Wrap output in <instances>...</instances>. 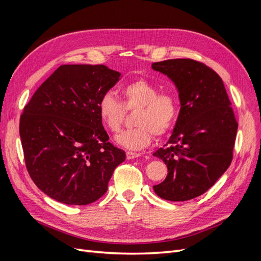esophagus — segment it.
Segmentation results:
<instances>
[{
	"instance_id": "34e87169",
	"label": "esophagus",
	"mask_w": 261,
	"mask_h": 261,
	"mask_svg": "<svg viewBox=\"0 0 261 261\" xmlns=\"http://www.w3.org/2000/svg\"><path fill=\"white\" fill-rule=\"evenodd\" d=\"M141 154L140 153H137V152H132V151H127L126 152V158H127L128 160L130 159H135V158H138L140 156Z\"/></svg>"
}]
</instances>
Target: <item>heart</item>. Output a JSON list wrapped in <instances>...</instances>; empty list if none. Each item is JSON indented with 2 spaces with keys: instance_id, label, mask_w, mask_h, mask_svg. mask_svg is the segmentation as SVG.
<instances>
[{
  "instance_id": "1",
  "label": "heart",
  "mask_w": 261,
  "mask_h": 261,
  "mask_svg": "<svg viewBox=\"0 0 261 261\" xmlns=\"http://www.w3.org/2000/svg\"><path fill=\"white\" fill-rule=\"evenodd\" d=\"M153 84L139 80L125 85L121 89L122 102L111 92H106L98 102V112L102 123L112 133L120 132L125 116V109L135 110V128L125 130L115 137L116 143L129 150L147 147L156 136L168 133L177 114L176 99L171 93H158Z\"/></svg>"
}]
</instances>
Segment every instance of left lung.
Wrapping results in <instances>:
<instances>
[{"instance_id":"8db88e82","label":"left lung","mask_w":261,"mask_h":261,"mask_svg":"<svg viewBox=\"0 0 261 261\" xmlns=\"http://www.w3.org/2000/svg\"><path fill=\"white\" fill-rule=\"evenodd\" d=\"M151 66L175 85L180 103L171 137L153 153L168 167L153 191L165 200L186 201L206 193L230 167L238 122L222 80L210 67L191 59Z\"/></svg>"}]
</instances>
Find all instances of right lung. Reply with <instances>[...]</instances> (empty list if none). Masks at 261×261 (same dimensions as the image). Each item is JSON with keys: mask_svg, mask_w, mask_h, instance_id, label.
Masks as SVG:
<instances>
[{"mask_svg": "<svg viewBox=\"0 0 261 261\" xmlns=\"http://www.w3.org/2000/svg\"><path fill=\"white\" fill-rule=\"evenodd\" d=\"M106 65H61L23 109L19 135L31 179L45 195L65 204H88L108 191L125 161L109 143L98 102L120 80Z\"/></svg>", "mask_w": 261, "mask_h": 261, "instance_id": "obj_1", "label": "right lung"}]
</instances>
